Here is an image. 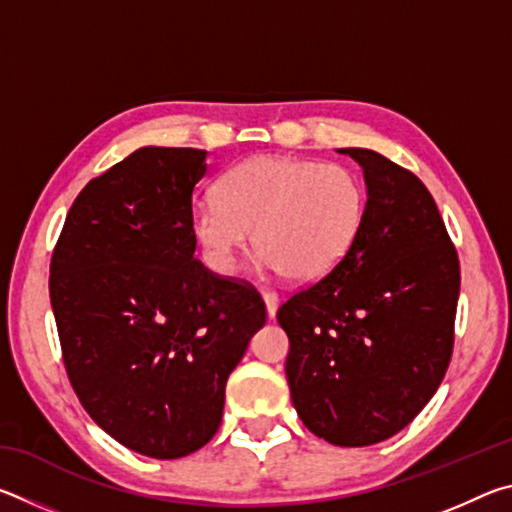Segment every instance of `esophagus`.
<instances>
[{"instance_id": "esophagus-1", "label": "esophagus", "mask_w": 512, "mask_h": 512, "mask_svg": "<svg viewBox=\"0 0 512 512\" xmlns=\"http://www.w3.org/2000/svg\"><path fill=\"white\" fill-rule=\"evenodd\" d=\"M262 300H264V305H266V316L268 318H275L277 307H280V298H277V293L275 291H264L262 293Z\"/></svg>"}]
</instances>
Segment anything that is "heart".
<instances>
[{
  "label": "heart",
  "instance_id": "b5f03b06",
  "mask_svg": "<svg viewBox=\"0 0 512 512\" xmlns=\"http://www.w3.org/2000/svg\"><path fill=\"white\" fill-rule=\"evenodd\" d=\"M366 216V189L343 164L257 155L219 180V198H196L189 225L214 271L230 273L254 232L259 264L291 280L332 273Z\"/></svg>",
  "mask_w": 512,
  "mask_h": 512
}]
</instances>
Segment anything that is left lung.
<instances>
[{
	"label": "left lung",
	"mask_w": 512,
	"mask_h": 512,
	"mask_svg": "<svg viewBox=\"0 0 512 512\" xmlns=\"http://www.w3.org/2000/svg\"><path fill=\"white\" fill-rule=\"evenodd\" d=\"M366 216L343 262L277 309L287 379L305 427L339 447L402 431L438 391L454 345L461 271L418 176L370 149Z\"/></svg>",
	"instance_id": "left-lung-1"
}]
</instances>
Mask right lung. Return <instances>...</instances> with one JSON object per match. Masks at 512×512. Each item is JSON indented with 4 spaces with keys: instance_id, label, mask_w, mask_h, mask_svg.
Listing matches in <instances>:
<instances>
[{
    "instance_id": "obj_1",
    "label": "right lung",
    "mask_w": 512,
    "mask_h": 512,
    "mask_svg": "<svg viewBox=\"0 0 512 512\" xmlns=\"http://www.w3.org/2000/svg\"><path fill=\"white\" fill-rule=\"evenodd\" d=\"M205 160L201 149H137L83 187L51 257V309L83 409L162 461L210 443L225 381L266 323L253 287L194 257L189 207Z\"/></svg>"
}]
</instances>
